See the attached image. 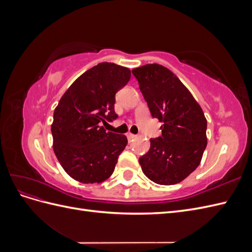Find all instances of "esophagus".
<instances>
[{"mask_svg": "<svg viewBox=\"0 0 252 252\" xmlns=\"http://www.w3.org/2000/svg\"><path fill=\"white\" fill-rule=\"evenodd\" d=\"M127 138H128V140H133V139H135V138H136V135L128 132V133H127Z\"/></svg>", "mask_w": 252, "mask_h": 252, "instance_id": "obj_1", "label": "esophagus"}]
</instances>
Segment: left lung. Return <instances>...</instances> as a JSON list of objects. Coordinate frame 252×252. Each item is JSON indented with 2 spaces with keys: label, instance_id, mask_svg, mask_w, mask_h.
<instances>
[{
  "label": "left lung",
  "instance_id": "1",
  "mask_svg": "<svg viewBox=\"0 0 252 252\" xmlns=\"http://www.w3.org/2000/svg\"><path fill=\"white\" fill-rule=\"evenodd\" d=\"M152 118L163 125L139 158L142 170L159 185L178 184L200 165L207 146V120L201 106L168 68L147 64L132 69Z\"/></svg>",
  "mask_w": 252,
  "mask_h": 252
}]
</instances>
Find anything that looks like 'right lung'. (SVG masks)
<instances>
[{"label": "right lung", "mask_w": 252, "mask_h": 252, "mask_svg": "<svg viewBox=\"0 0 252 252\" xmlns=\"http://www.w3.org/2000/svg\"><path fill=\"white\" fill-rule=\"evenodd\" d=\"M131 77L130 69L100 63L75 80L53 112V151L66 173L84 184L107 180L127 145L123 134L107 132L101 122H111L116 94Z\"/></svg>", "instance_id": "1"}]
</instances>
